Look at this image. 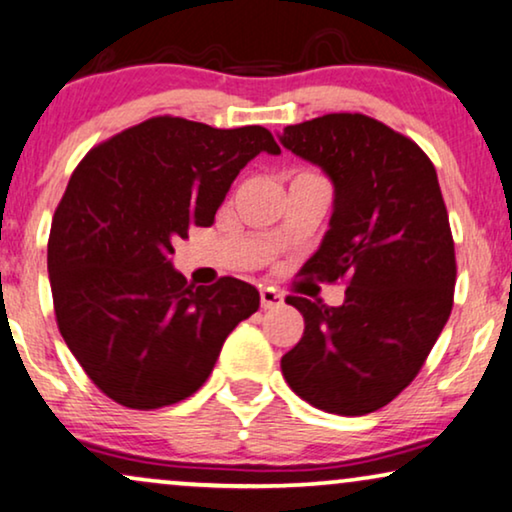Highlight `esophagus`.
<instances>
[{"label": "esophagus", "instance_id": "obj_1", "mask_svg": "<svg viewBox=\"0 0 512 512\" xmlns=\"http://www.w3.org/2000/svg\"><path fill=\"white\" fill-rule=\"evenodd\" d=\"M260 302H262V309H278V306L283 304V295H281V292L271 290V288H262L260 290Z\"/></svg>", "mask_w": 512, "mask_h": 512}]
</instances>
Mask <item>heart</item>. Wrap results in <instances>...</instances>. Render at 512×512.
Here are the masks:
<instances>
[{"mask_svg": "<svg viewBox=\"0 0 512 512\" xmlns=\"http://www.w3.org/2000/svg\"><path fill=\"white\" fill-rule=\"evenodd\" d=\"M297 175H318V173H313V170H299Z\"/></svg>", "mask_w": 512, "mask_h": 512, "instance_id": "heart-1", "label": "heart"}]
</instances>
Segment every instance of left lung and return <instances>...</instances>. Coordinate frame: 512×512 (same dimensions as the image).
I'll use <instances>...</instances> for the list:
<instances>
[{"mask_svg":"<svg viewBox=\"0 0 512 512\" xmlns=\"http://www.w3.org/2000/svg\"><path fill=\"white\" fill-rule=\"evenodd\" d=\"M283 147L335 182V213L304 276L346 283L342 306L290 295L304 335L281 360L306 403L360 417L391 403L424 367L454 304L456 257L431 159L365 114L285 126Z\"/></svg>","mask_w":512,"mask_h":512,"instance_id":"obj_1","label":"left lung"}]
</instances>
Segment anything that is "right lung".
Instances as JSON below:
<instances>
[{"instance_id": "add662e5", "label": "right lung", "mask_w": 512, "mask_h": 512, "mask_svg": "<svg viewBox=\"0 0 512 512\" xmlns=\"http://www.w3.org/2000/svg\"><path fill=\"white\" fill-rule=\"evenodd\" d=\"M281 154L264 126L152 117L95 145L67 182L49 234L53 311L88 379L114 403L159 410L199 391L224 339L260 309L234 276L194 288L168 255L210 227L241 168Z\"/></svg>"}]
</instances>
